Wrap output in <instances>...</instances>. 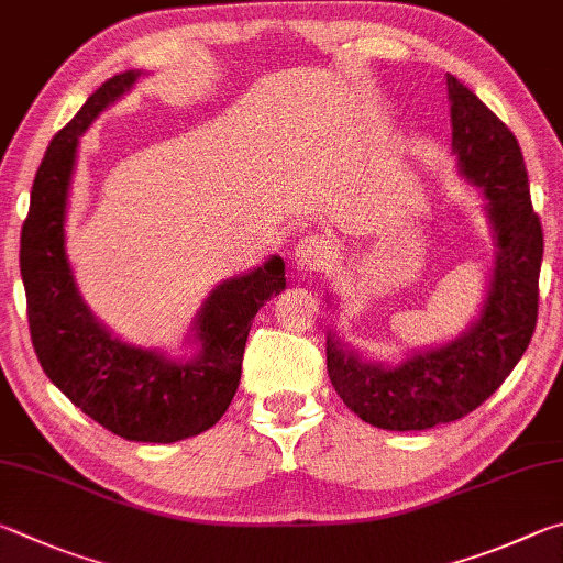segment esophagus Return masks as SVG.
I'll list each match as a JSON object with an SVG mask.
<instances>
[{"mask_svg": "<svg viewBox=\"0 0 563 563\" xmlns=\"http://www.w3.org/2000/svg\"><path fill=\"white\" fill-rule=\"evenodd\" d=\"M333 256H336V246L327 236L319 234L303 236L297 244V250H294V260H297L301 272H319L333 262Z\"/></svg>", "mask_w": 563, "mask_h": 563, "instance_id": "1", "label": "esophagus"}]
</instances>
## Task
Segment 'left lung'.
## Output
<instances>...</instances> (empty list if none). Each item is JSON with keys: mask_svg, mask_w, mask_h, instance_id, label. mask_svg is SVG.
Returning a JSON list of instances; mask_svg holds the SVG:
<instances>
[{"mask_svg": "<svg viewBox=\"0 0 563 563\" xmlns=\"http://www.w3.org/2000/svg\"><path fill=\"white\" fill-rule=\"evenodd\" d=\"M452 147L460 170L482 187L497 234V269L479 321L465 336L398 368L363 363L327 341L333 388L361 420L383 430H428L477 410L525 356L539 317L544 232L531 207L515 133L455 76H448Z\"/></svg>", "mask_w": 563, "mask_h": 563, "instance_id": "1", "label": "left lung"}]
</instances>
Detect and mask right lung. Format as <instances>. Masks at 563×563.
Returning <instances> with one entry per match:
<instances>
[{"label": "right lung", "mask_w": 563, "mask_h": 563, "mask_svg": "<svg viewBox=\"0 0 563 563\" xmlns=\"http://www.w3.org/2000/svg\"><path fill=\"white\" fill-rule=\"evenodd\" d=\"M141 74L123 71L98 88L48 143L22 227L19 266L29 333L48 380L113 435L177 442L210 430L240 386L242 356L262 303L284 291V260L217 287L197 317L202 349L192 363H170L113 339L78 297L64 250L66 195L78 135Z\"/></svg>", "instance_id": "right-lung-1"}]
</instances>
